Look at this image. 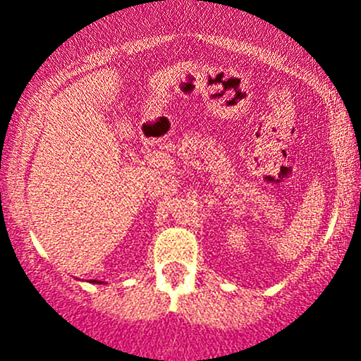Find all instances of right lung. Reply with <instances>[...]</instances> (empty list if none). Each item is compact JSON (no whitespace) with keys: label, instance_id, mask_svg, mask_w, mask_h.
<instances>
[{"label":"right lung","instance_id":"right-lung-1","mask_svg":"<svg viewBox=\"0 0 361 361\" xmlns=\"http://www.w3.org/2000/svg\"><path fill=\"white\" fill-rule=\"evenodd\" d=\"M92 283H97V281H96V279H94V281H92ZM99 283H101V281H99Z\"/></svg>","mask_w":361,"mask_h":361}]
</instances>
